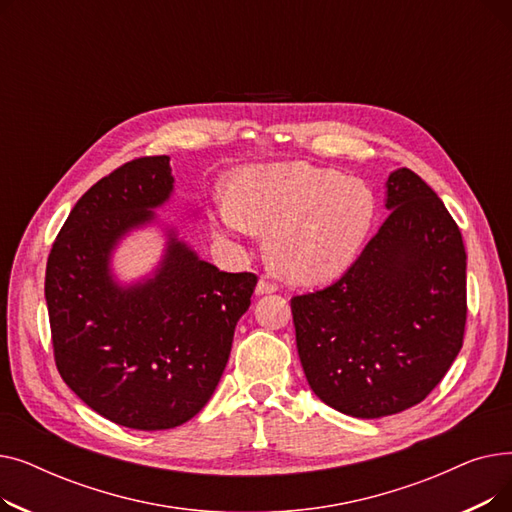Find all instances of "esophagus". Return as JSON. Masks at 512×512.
Returning a JSON list of instances; mask_svg holds the SVG:
<instances>
[{"mask_svg": "<svg viewBox=\"0 0 512 512\" xmlns=\"http://www.w3.org/2000/svg\"><path fill=\"white\" fill-rule=\"evenodd\" d=\"M276 290H278V286H276L272 280H267V278H259L257 288H255L257 294H272V292H276Z\"/></svg>", "mask_w": 512, "mask_h": 512, "instance_id": "esophagus-1", "label": "esophagus"}]
</instances>
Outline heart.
<instances>
[{
  "mask_svg": "<svg viewBox=\"0 0 512 512\" xmlns=\"http://www.w3.org/2000/svg\"><path fill=\"white\" fill-rule=\"evenodd\" d=\"M373 215L365 182L303 161L242 168L232 178L230 197L215 203V222L224 232H270L272 263L303 284L344 274L365 245Z\"/></svg>",
  "mask_w": 512,
  "mask_h": 512,
  "instance_id": "heart-1",
  "label": "heart"
}]
</instances>
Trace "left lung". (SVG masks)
<instances>
[{
    "label": "left lung",
    "instance_id": "left-lung-1",
    "mask_svg": "<svg viewBox=\"0 0 512 512\" xmlns=\"http://www.w3.org/2000/svg\"><path fill=\"white\" fill-rule=\"evenodd\" d=\"M386 188L390 215L348 272L290 299L311 390L361 419L419 405L459 355L467 321L459 226L409 168Z\"/></svg>",
    "mask_w": 512,
    "mask_h": 512
}]
</instances>
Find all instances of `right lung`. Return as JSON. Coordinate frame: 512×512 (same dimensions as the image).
<instances>
[{
  "instance_id": "right-lung-1",
  "label": "right lung",
  "mask_w": 512,
  "mask_h": 512,
  "mask_svg": "<svg viewBox=\"0 0 512 512\" xmlns=\"http://www.w3.org/2000/svg\"><path fill=\"white\" fill-rule=\"evenodd\" d=\"M172 188L168 155L132 159L101 178L72 207L45 272L62 380L101 417L143 432L182 425L207 405L257 286L251 272L199 259L174 230L153 278L114 280L118 240L153 222L151 209Z\"/></svg>"
}]
</instances>
